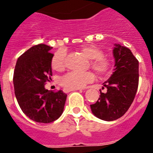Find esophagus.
<instances>
[{
	"label": "esophagus",
	"instance_id": "obj_1",
	"mask_svg": "<svg viewBox=\"0 0 153 153\" xmlns=\"http://www.w3.org/2000/svg\"><path fill=\"white\" fill-rule=\"evenodd\" d=\"M78 89H69V88H64L63 91L65 93H68L70 91H78Z\"/></svg>",
	"mask_w": 153,
	"mask_h": 153
}]
</instances>
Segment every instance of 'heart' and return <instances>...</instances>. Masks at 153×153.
<instances>
[{
    "label": "heart",
    "mask_w": 153,
    "mask_h": 153,
    "mask_svg": "<svg viewBox=\"0 0 153 153\" xmlns=\"http://www.w3.org/2000/svg\"><path fill=\"white\" fill-rule=\"evenodd\" d=\"M81 52L88 59H91V65L98 75H103L108 73L111 68V61L103 55L102 49L94 44L84 45L79 48ZM54 70L62 71L65 67V53L59 51L54 54L51 62ZM94 80V75L91 72H70L65 74L59 80L60 85L69 89L82 88L87 84L91 83Z\"/></svg>",
    "instance_id": "1"
}]
</instances>
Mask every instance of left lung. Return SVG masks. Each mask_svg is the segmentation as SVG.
Here are the masks:
<instances>
[{
  "label": "left lung",
  "mask_w": 153,
  "mask_h": 153,
  "mask_svg": "<svg viewBox=\"0 0 153 153\" xmlns=\"http://www.w3.org/2000/svg\"><path fill=\"white\" fill-rule=\"evenodd\" d=\"M115 68L102 85L107 88L96 103L91 105V112L100 119L111 122L121 118L128 110L136 95L139 83V62L129 48L115 44Z\"/></svg>",
  "instance_id": "obj_1"
}]
</instances>
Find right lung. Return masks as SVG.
Masks as SVG:
<instances>
[{"mask_svg":"<svg viewBox=\"0 0 153 153\" xmlns=\"http://www.w3.org/2000/svg\"><path fill=\"white\" fill-rule=\"evenodd\" d=\"M52 49L46 44L33 46L19 57L13 74L15 96L21 109L34 122L50 123L63 112L67 94L44 88L52 76Z\"/></svg>","mask_w":153,"mask_h":153,"instance_id":"right-lung-1","label":"right lung"}]
</instances>
